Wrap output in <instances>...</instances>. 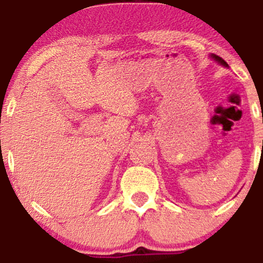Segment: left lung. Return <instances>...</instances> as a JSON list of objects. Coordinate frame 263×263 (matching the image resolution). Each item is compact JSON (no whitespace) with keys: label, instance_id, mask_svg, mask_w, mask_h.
<instances>
[{"label":"left lung","instance_id":"8db88e82","mask_svg":"<svg viewBox=\"0 0 263 263\" xmlns=\"http://www.w3.org/2000/svg\"><path fill=\"white\" fill-rule=\"evenodd\" d=\"M211 58H213L214 60H216V62L220 63V64H221V65H224V66H228V63H226L225 60L222 59V58H220L219 55H215V54H211Z\"/></svg>","mask_w":263,"mask_h":263}]
</instances>
